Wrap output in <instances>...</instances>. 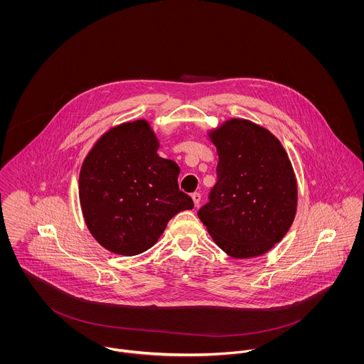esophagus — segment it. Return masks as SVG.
<instances>
[{"label":"esophagus","instance_id":"34e87169","mask_svg":"<svg viewBox=\"0 0 364 364\" xmlns=\"http://www.w3.org/2000/svg\"><path fill=\"white\" fill-rule=\"evenodd\" d=\"M191 198H193L194 206H196V208H198V206H199V203H200V194H199V193H194V194L191 196Z\"/></svg>","mask_w":364,"mask_h":364}]
</instances>
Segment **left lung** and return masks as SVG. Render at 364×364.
I'll return each instance as SVG.
<instances>
[{
    "mask_svg": "<svg viewBox=\"0 0 364 364\" xmlns=\"http://www.w3.org/2000/svg\"><path fill=\"white\" fill-rule=\"evenodd\" d=\"M208 139L219 155L218 181L198 218L228 256H262L296 215L298 184L288 154L267 129L241 117L209 130Z\"/></svg>",
    "mask_w": 364,
    "mask_h": 364,
    "instance_id": "obj_1",
    "label": "left lung"
}]
</instances>
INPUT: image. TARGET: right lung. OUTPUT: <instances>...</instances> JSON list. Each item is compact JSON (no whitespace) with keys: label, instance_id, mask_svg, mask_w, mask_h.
I'll list each match as a JSON object with an SVG mask.
<instances>
[{"label":"right lung","instance_id":"1","mask_svg":"<svg viewBox=\"0 0 364 364\" xmlns=\"http://www.w3.org/2000/svg\"><path fill=\"white\" fill-rule=\"evenodd\" d=\"M158 149L154 129L140 119L111 127L84 158L79 176L84 223L116 255L149 250L173 216L194 208L178 190L177 164L161 158Z\"/></svg>","mask_w":364,"mask_h":364}]
</instances>
